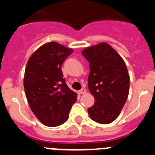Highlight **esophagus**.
Returning <instances> with one entry per match:
<instances>
[{
	"label": "esophagus",
	"mask_w": 155,
	"mask_h": 155,
	"mask_svg": "<svg viewBox=\"0 0 155 155\" xmlns=\"http://www.w3.org/2000/svg\"><path fill=\"white\" fill-rule=\"evenodd\" d=\"M85 92H86V89H84V88H82V89H81L80 91H79V94H84Z\"/></svg>",
	"instance_id": "obj_1"
}]
</instances>
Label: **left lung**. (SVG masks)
Wrapping results in <instances>:
<instances>
[{"instance_id": "obj_1", "label": "left lung", "mask_w": 155, "mask_h": 155, "mask_svg": "<svg viewBox=\"0 0 155 155\" xmlns=\"http://www.w3.org/2000/svg\"><path fill=\"white\" fill-rule=\"evenodd\" d=\"M89 62L88 89L94 103L88 108L89 116L94 122L108 124L120 115L127 102L130 89V76L124 59L106 42L82 50Z\"/></svg>"}]
</instances>
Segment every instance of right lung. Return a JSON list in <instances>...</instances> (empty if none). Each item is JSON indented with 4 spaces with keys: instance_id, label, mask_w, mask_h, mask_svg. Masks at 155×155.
Instances as JSON below:
<instances>
[{
    "instance_id": "1",
    "label": "right lung",
    "mask_w": 155,
    "mask_h": 155,
    "mask_svg": "<svg viewBox=\"0 0 155 155\" xmlns=\"http://www.w3.org/2000/svg\"><path fill=\"white\" fill-rule=\"evenodd\" d=\"M74 50L50 42L38 48L28 59L25 71L24 88L29 107L47 127L64 124L78 94L63 78L61 65Z\"/></svg>"
}]
</instances>
